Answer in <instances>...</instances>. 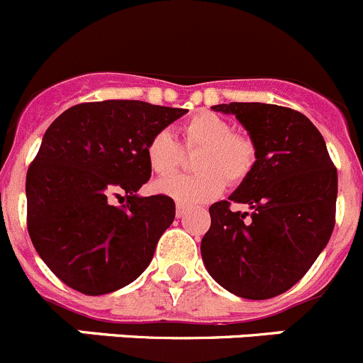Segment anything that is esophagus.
<instances>
[{
  "label": "esophagus",
  "mask_w": 363,
  "mask_h": 363,
  "mask_svg": "<svg viewBox=\"0 0 363 363\" xmlns=\"http://www.w3.org/2000/svg\"><path fill=\"white\" fill-rule=\"evenodd\" d=\"M187 211H189V208L185 207V205L176 203V218H184V216L187 214Z\"/></svg>",
  "instance_id": "obj_1"
}]
</instances>
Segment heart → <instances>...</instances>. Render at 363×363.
Masks as SVG:
<instances>
[{"mask_svg": "<svg viewBox=\"0 0 363 363\" xmlns=\"http://www.w3.org/2000/svg\"><path fill=\"white\" fill-rule=\"evenodd\" d=\"M184 148L200 152L195 159L196 175H171L181 164L183 149L169 131L155 133L145 145V158L156 174L165 176L155 191L179 203H201L219 196L225 185H239L257 165V144L245 133L234 131L230 122L212 111H198L182 125Z\"/></svg>", "mask_w": 363, "mask_h": 363, "instance_id": "1", "label": "heart"}]
</instances>
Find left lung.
Here are the masks:
<instances>
[{
  "mask_svg": "<svg viewBox=\"0 0 363 363\" xmlns=\"http://www.w3.org/2000/svg\"><path fill=\"white\" fill-rule=\"evenodd\" d=\"M232 113L257 144L254 172L208 208L201 239L208 274L230 294L252 301L297 284L335 228L338 176L320 131L295 109L261 102L212 106ZM248 204V213L232 211Z\"/></svg>",
  "mask_w": 363,
  "mask_h": 363,
  "instance_id": "left-lung-1",
  "label": "left lung"
}]
</instances>
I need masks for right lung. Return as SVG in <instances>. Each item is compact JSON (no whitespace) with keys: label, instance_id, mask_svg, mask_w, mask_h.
<instances>
[{"label":"right lung","instance_id":"obj_1","mask_svg":"<svg viewBox=\"0 0 363 363\" xmlns=\"http://www.w3.org/2000/svg\"><path fill=\"white\" fill-rule=\"evenodd\" d=\"M185 113L142 101L82 102L46 129L26 172V227L69 288L111 294L149 266L176 207L165 194L136 196L151 178L145 145Z\"/></svg>","mask_w":363,"mask_h":363}]
</instances>
